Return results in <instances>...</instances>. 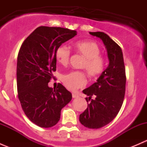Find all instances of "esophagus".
<instances>
[{
  "label": "esophagus",
  "instance_id": "34e87169",
  "mask_svg": "<svg viewBox=\"0 0 147 147\" xmlns=\"http://www.w3.org/2000/svg\"><path fill=\"white\" fill-rule=\"evenodd\" d=\"M72 97H73V98H77V97H79V95H78V94H75V93H72Z\"/></svg>",
  "mask_w": 147,
  "mask_h": 147
}]
</instances>
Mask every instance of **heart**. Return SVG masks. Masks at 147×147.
I'll list each match as a JSON object with an SVG mask.
<instances>
[{"label":"heart","mask_w":147,"mask_h":147,"mask_svg":"<svg viewBox=\"0 0 147 147\" xmlns=\"http://www.w3.org/2000/svg\"><path fill=\"white\" fill-rule=\"evenodd\" d=\"M74 47L78 53L85 57L82 67L85 69L89 76L96 78L101 75L106 67V60L100 55L101 50L98 44L92 40H81L75 42ZM55 57L60 65L67 66L70 58V50L66 45H59L55 52ZM61 80L65 87L72 91L83 87L87 84L84 73L81 71H72L65 74Z\"/></svg>","instance_id":"1"}]
</instances>
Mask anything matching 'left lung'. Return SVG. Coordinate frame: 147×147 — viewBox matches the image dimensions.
Listing matches in <instances>:
<instances>
[{
  "label": "left lung",
  "mask_w": 147,
  "mask_h": 147,
  "mask_svg": "<svg viewBox=\"0 0 147 147\" xmlns=\"http://www.w3.org/2000/svg\"><path fill=\"white\" fill-rule=\"evenodd\" d=\"M100 38L107 50L109 63L97 80L82 91L91 100L87 108L80 115V121L90 129H100L107 125L119 113L124 102L126 73L122 51L113 40L102 32H90ZM94 96L92 100L91 97Z\"/></svg>",
  "instance_id": "left-lung-1"
}]
</instances>
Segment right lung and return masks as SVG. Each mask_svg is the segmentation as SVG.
Masks as SVG:
<instances>
[{
    "mask_svg": "<svg viewBox=\"0 0 147 147\" xmlns=\"http://www.w3.org/2000/svg\"><path fill=\"white\" fill-rule=\"evenodd\" d=\"M76 35V30L67 28L40 26L23 41L19 50L18 97L28 119L40 127L55 125L61 109L72 100L71 92L63 84L58 83L53 90L48 82L56 71V48Z\"/></svg>",
    "mask_w": 147,
    "mask_h": 147,
    "instance_id": "right-lung-1",
    "label": "right lung"
}]
</instances>
